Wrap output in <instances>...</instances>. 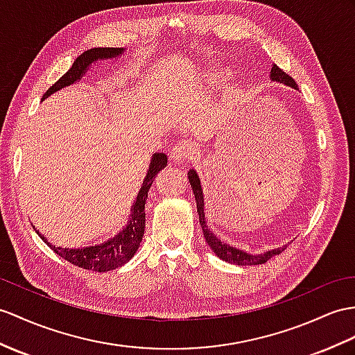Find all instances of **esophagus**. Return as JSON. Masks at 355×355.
Masks as SVG:
<instances>
[{
    "label": "esophagus",
    "mask_w": 355,
    "mask_h": 355,
    "mask_svg": "<svg viewBox=\"0 0 355 355\" xmlns=\"http://www.w3.org/2000/svg\"><path fill=\"white\" fill-rule=\"evenodd\" d=\"M193 153H194V149L191 143L180 141L175 146V148H173L170 158L173 164H185L193 158Z\"/></svg>",
    "instance_id": "34e87169"
}]
</instances>
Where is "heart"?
<instances>
[{
    "label": "heart",
    "mask_w": 355,
    "mask_h": 355,
    "mask_svg": "<svg viewBox=\"0 0 355 355\" xmlns=\"http://www.w3.org/2000/svg\"><path fill=\"white\" fill-rule=\"evenodd\" d=\"M221 75H223V72H220V71H214V72L209 75V80H211V81L217 80V78H220Z\"/></svg>",
    "instance_id": "b5f03b06"
}]
</instances>
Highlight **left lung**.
Here are the masks:
<instances>
[{"label":"left lung","mask_w":355,"mask_h":355,"mask_svg":"<svg viewBox=\"0 0 355 355\" xmlns=\"http://www.w3.org/2000/svg\"><path fill=\"white\" fill-rule=\"evenodd\" d=\"M271 81L275 83H282L286 84L289 87L297 89V83L293 81V78L289 76L286 72H283L282 69L277 64H272L271 67ZM188 179L189 184H191L193 193L196 196V202H197V212H198V218H200V226L203 230V236L206 239L207 245H209L214 253L217 254L223 261H226L229 263H236V265H261L270 261V259L275 254H280L286 245L279 247L270 250V252H265L261 254H248L247 252H243V250L230 247L229 244H224L221 241L214 235L212 230L207 227L206 218H205V198H203V189L200 185V179H198L196 170H189L188 171Z\"/></svg>","instance_id":"1"}]
</instances>
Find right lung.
I'll list each match as a JSON object with an SVG mask.
<instances>
[{"label":"right lung","instance_id":"add662e5","mask_svg":"<svg viewBox=\"0 0 355 355\" xmlns=\"http://www.w3.org/2000/svg\"><path fill=\"white\" fill-rule=\"evenodd\" d=\"M123 48H93L85 51L80 57H78L72 67L60 78V80L51 85L43 94V99H46L51 94L62 90L67 85L76 83L81 80V76L87 72V69L92 66V63L99 62V60H108V58H116L120 54H123ZM42 99V101H43ZM167 166V157L164 153L157 152L150 159V166L148 170V175H146L143 180V187L137 194V200L132 205L131 214H129V221L126 227H123L122 232H119L117 235L108 239L107 243L99 244V245H92V247H83V248H62L51 245L45 236H39L45 241V243L54 250V252L63 257L64 261L71 262L75 266H80L83 270H89L94 272H105L110 270H116V268L125 265L132 259L135 252L140 247V243L144 235V221H146V214H144V205L148 200V193L153 184L155 176Z\"/></svg>","mask_w":355,"mask_h":355}]
</instances>
